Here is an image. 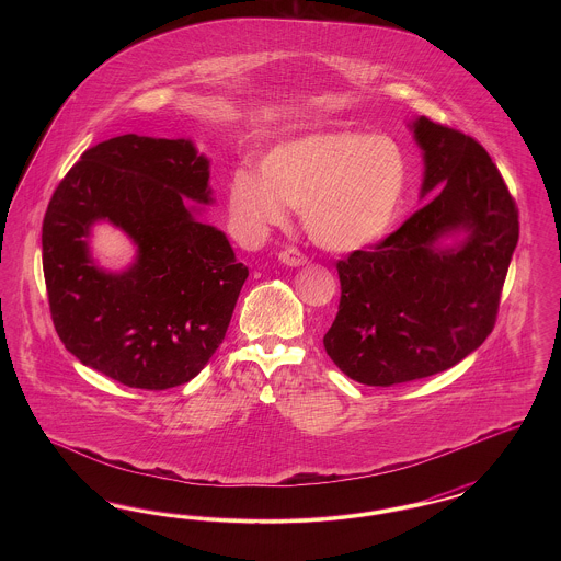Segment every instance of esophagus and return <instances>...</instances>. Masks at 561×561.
<instances>
[{"mask_svg": "<svg viewBox=\"0 0 561 561\" xmlns=\"http://www.w3.org/2000/svg\"><path fill=\"white\" fill-rule=\"evenodd\" d=\"M279 263L286 267H302V265H307V256L296 248H288V250L279 252Z\"/></svg>", "mask_w": 561, "mask_h": 561, "instance_id": "34e87169", "label": "esophagus"}]
</instances>
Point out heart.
Listing matches in <instances>:
<instances>
[{
    "label": "heart",
    "instance_id": "obj_1",
    "mask_svg": "<svg viewBox=\"0 0 561 561\" xmlns=\"http://www.w3.org/2000/svg\"><path fill=\"white\" fill-rule=\"evenodd\" d=\"M405 185L408 161L396 138L325 130L275 145L261 161V174L238 170L229 204L245 236H263L293 206L318 245L355 252L389 233Z\"/></svg>",
    "mask_w": 561,
    "mask_h": 561
}]
</instances>
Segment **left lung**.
Segmentation results:
<instances>
[{"mask_svg": "<svg viewBox=\"0 0 561 561\" xmlns=\"http://www.w3.org/2000/svg\"><path fill=\"white\" fill-rule=\"evenodd\" d=\"M421 199L440 193L370 250L341 261V305L323 336L348 378L391 387L444 373L492 332L519 238L517 210L478 140L419 115Z\"/></svg>", "mask_w": 561, "mask_h": 561, "instance_id": "1", "label": "left lung"}]
</instances>
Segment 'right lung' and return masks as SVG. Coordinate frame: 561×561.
Segmentation results:
<instances>
[{"label":"right lung","instance_id":"1","mask_svg":"<svg viewBox=\"0 0 561 561\" xmlns=\"http://www.w3.org/2000/svg\"><path fill=\"white\" fill-rule=\"evenodd\" d=\"M214 202L210 160L191 138L115 136L60 181L42 227L44 277L54 328L83 366L161 391L210 362L248 277L202 218ZM103 221L134 241L130 266L93 259L91 229Z\"/></svg>","mask_w":561,"mask_h":561}]
</instances>
